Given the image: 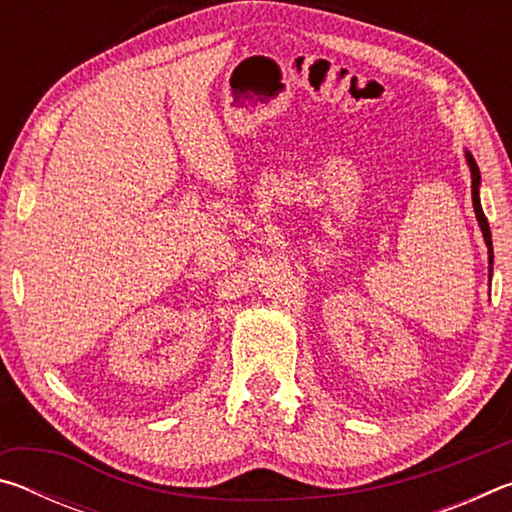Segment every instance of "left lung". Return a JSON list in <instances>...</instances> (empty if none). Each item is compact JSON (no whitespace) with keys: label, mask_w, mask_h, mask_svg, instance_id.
Instances as JSON below:
<instances>
[{"label":"left lung","mask_w":512,"mask_h":512,"mask_svg":"<svg viewBox=\"0 0 512 512\" xmlns=\"http://www.w3.org/2000/svg\"><path fill=\"white\" fill-rule=\"evenodd\" d=\"M465 160L470 164V173H472V205H474V214H476V221H479V228L483 232V239H485V246H488V262H490V275H492V235H490V225L488 219H485V214L481 210V201H479V185H481V171L476 167V162L470 153L465 151Z\"/></svg>","instance_id":"1"}]
</instances>
